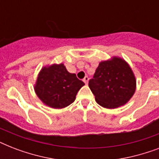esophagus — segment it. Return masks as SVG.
<instances>
[{"mask_svg":"<svg viewBox=\"0 0 159 159\" xmlns=\"http://www.w3.org/2000/svg\"><path fill=\"white\" fill-rule=\"evenodd\" d=\"M88 80H89V77H87V76H86V77L83 78V82H84L86 84H87V82H88Z\"/></svg>","mask_w":159,"mask_h":159,"instance_id":"obj_1","label":"esophagus"}]
</instances>
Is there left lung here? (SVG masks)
Returning <instances> with one entry per match:
<instances>
[{"label": "left lung", "mask_w": 159, "mask_h": 159, "mask_svg": "<svg viewBox=\"0 0 159 159\" xmlns=\"http://www.w3.org/2000/svg\"><path fill=\"white\" fill-rule=\"evenodd\" d=\"M89 87L96 102L105 108L123 106L135 92V77L128 63L119 57L99 63Z\"/></svg>", "instance_id": "obj_1"}]
</instances>
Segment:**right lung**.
I'll use <instances>...</instances> for the list:
<instances>
[{
  "label": "right lung",
  "instance_id": "right-lung-1",
  "mask_svg": "<svg viewBox=\"0 0 159 159\" xmlns=\"http://www.w3.org/2000/svg\"><path fill=\"white\" fill-rule=\"evenodd\" d=\"M84 85L75 73L67 72L64 65L61 63L42 68L34 90L44 104L61 109L74 102L77 93Z\"/></svg>",
  "mask_w": 159,
  "mask_h": 159
}]
</instances>
